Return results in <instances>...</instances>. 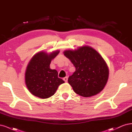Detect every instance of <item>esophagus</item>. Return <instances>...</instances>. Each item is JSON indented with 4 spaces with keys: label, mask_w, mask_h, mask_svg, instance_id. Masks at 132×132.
<instances>
[{
    "label": "esophagus",
    "mask_w": 132,
    "mask_h": 132,
    "mask_svg": "<svg viewBox=\"0 0 132 132\" xmlns=\"http://www.w3.org/2000/svg\"><path fill=\"white\" fill-rule=\"evenodd\" d=\"M63 80H64L65 82H67V80H68V77H64V78H63Z\"/></svg>",
    "instance_id": "1"
}]
</instances>
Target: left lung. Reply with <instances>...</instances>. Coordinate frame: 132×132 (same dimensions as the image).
<instances>
[{"label": "left lung", "mask_w": 132, "mask_h": 132, "mask_svg": "<svg viewBox=\"0 0 132 132\" xmlns=\"http://www.w3.org/2000/svg\"><path fill=\"white\" fill-rule=\"evenodd\" d=\"M76 68L68 79L74 92L83 97H90L104 88L109 78V69L104 59L94 49L83 46L77 50L63 52Z\"/></svg>", "instance_id": "obj_1"}]
</instances>
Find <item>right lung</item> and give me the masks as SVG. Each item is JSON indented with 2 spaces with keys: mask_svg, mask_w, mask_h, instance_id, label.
Returning a JSON list of instances; mask_svg holds the SVG:
<instances>
[{
  "mask_svg": "<svg viewBox=\"0 0 132 132\" xmlns=\"http://www.w3.org/2000/svg\"><path fill=\"white\" fill-rule=\"evenodd\" d=\"M59 52L56 50L48 54L40 52L29 61L25 72V82L33 95L41 99L48 98L55 94L60 84L65 82L58 77L56 70L50 68L51 61Z\"/></svg>",
  "mask_w": 132,
  "mask_h": 132,
  "instance_id": "add662e5",
  "label": "right lung"
}]
</instances>
